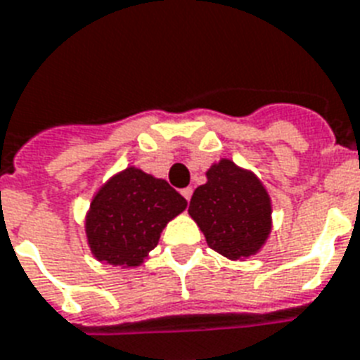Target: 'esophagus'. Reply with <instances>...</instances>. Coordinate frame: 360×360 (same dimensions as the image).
Wrapping results in <instances>:
<instances>
[{
    "instance_id": "esophagus-1",
    "label": "esophagus",
    "mask_w": 360,
    "mask_h": 360,
    "mask_svg": "<svg viewBox=\"0 0 360 360\" xmlns=\"http://www.w3.org/2000/svg\"><path fill=\"white\" fill-rule=\"evenodd\" d=\"M180 193H182L184 198H186V200H188V202H189V198H191V195H193V189H191V188H184L182 191H180Z\"/></svg>"
}]
</instances>
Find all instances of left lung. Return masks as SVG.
I'll return each mask as SVG.
<instances>
[{"instance_id": "left-lung-1", "label": "left lung", "mask_w": 360, "mask_h": 360, "mask_svg": "<svg viewBox=\"0 0 360 360\" xmlns=\"http://www.w3.org/2000/svg\"><path fill=\"white\" fill-rule=\"evenodd\" d=\"M195 189L189 215L208 245L230 260L257 255L271 232V200L252 172L230 160L214 163Z\"/></svg>"}]
</instances>
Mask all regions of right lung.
<instances>
[{"instance_id": "1", "label": "right lung", "mask_w": 360, "mask_h": 360, "mask_svg": "<svg viewBox=\"0 0 360 360\" xmlns=\"http://www.w3.org/2000/svg\"><path fill=\"white\" fill-rule=\"evenodd\" d=\"M186 206L188 200L165 180L128 167L94 195L85 219L89 247L100 262L139 266Z\"/></svg>"}]
</instances>
